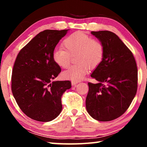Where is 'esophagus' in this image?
I'll return each instance as SVG.
<instances>
[{
  "label": "esophagus",
  "instance_id": "34e87169",
  "mask_svg": "<svg viewBox=\"0 0 147 147\" xmlns=\"http://www.w3.org/2000/svg\"><path fill=\"white\" fill-rule=\"evenodd\" d=\"M78 82H76V81H72V82H71L72 86H75V85H76V84H78Z\"/></svg>",
  "mask_w": 147,
  "mask_h": 147
}]
</instances>
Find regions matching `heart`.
Listing matches in <instances>:
<instances>
[{
	"instance_id": "b5f03b06",
	"label": "heart",
	"mask_w": 147,
	"mask_h": 147,
	"mask_svg": "<svg viewBox=\"0 0 147 147\" xmlns=\"http://www.w3.org/2000/svg\"><path fill=\"white\" fill-rule=\"evenodd\" d=\"M63 49H54L52 58L57 65L66 68L70 63L71 56L76 54L73 65L63 71L64 78L71 80H80L89 71V67L94 69L101 63L104 54L102 43L91 39L82 32H76L68 36L62 42Z\"/></svg>"
}]
</instances>
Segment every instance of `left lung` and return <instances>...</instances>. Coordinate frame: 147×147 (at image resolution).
Listing matches in <instances>:
<instances>
[{
    "instance_id": "obj_1",
    "label": "left lung",
    "mask_w": 147,
    "mask_h": 147,
    "mask_svg": "<svg viewBox=\"0 0 147 147\" xmlns=\"http://www.w3.org/2000/svg\"><path fill=\"white\" fill-rule=\"evenodd\" d=\"M102 43L101 63L91 76L97 84L89 82L86 109L93 119L109 121L118 118L129 108L138 89V68L133 54L115 34L91 32Z\"/></svg>"
}]
</instances>
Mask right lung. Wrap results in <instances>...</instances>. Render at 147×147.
Here are the masks:
<instances>
[{
	"instance_id": "1",
	"label": "right lung",
	"mask_w": 147,
	"mask_h": 147,
	"mask_svg": "<svg viewBox=\"0 0 147 147\" xmlns=\"http://www.w3.org/2000/svg\"><path fill=\"white\" fill-rule=\"evenodd\" d=\"M69 30H45L22 49L15 61L11 91L17 104L28 117L41 122L56 118L62 110L61 96L70 81H53L61 72L52 58L59 40Z\"/></svg>"
}]
</instances>
